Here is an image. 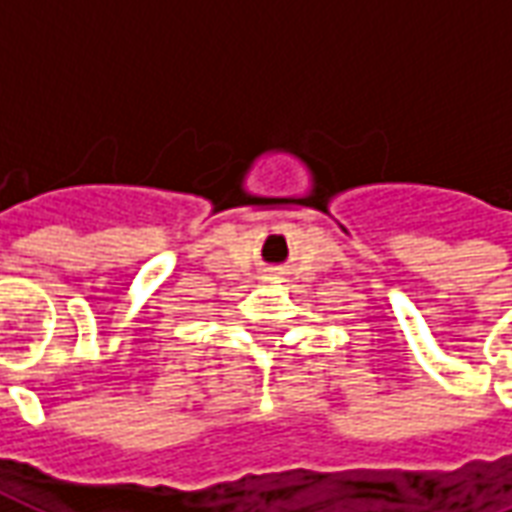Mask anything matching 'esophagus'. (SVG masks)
Listing matches in <instances>:
<instances>
[{
	"mask_svg": "<svg viewBox=\"0 0 512 512\" xmlns=\"http://www.w3.org/2000/svg\"><path fill=\"white\" fill-rule=\"evenodd\" d=\"M263 279H279V277H277V271H268V274Z\"/></svg>",
	"mask_w": 512,
	"mask_h": 512,
	"instance_id": "esophagus-1",
	"label": "esophagus"
}]
</instances>
